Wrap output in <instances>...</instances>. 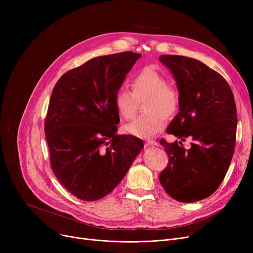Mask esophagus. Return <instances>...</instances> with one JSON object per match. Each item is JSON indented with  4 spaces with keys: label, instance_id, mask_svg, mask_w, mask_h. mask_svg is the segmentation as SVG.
I'll use <instances>...</instances> for the list:
<instances>
[{
    "label": "esophagus",
    "instance_id": "1",
    "mask_svg": "<svg viewBox=\"0 0 253 253\" xmlns=\"http://www.w3.org/2000/svg\"><path fill=\"white\" fill-rule=\"evenodd\" d=\"M147 143H148L149 145H157V144H158V142H157L156 140H154V139H149V140H147Z\"/></svg>",
    "mask_w": 253,
    "mask_h": 253
}]
</instances>
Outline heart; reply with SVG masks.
Listing matches in <instances>:
<instances>
[{"label":"heart","mask_w":253,"mask_h":253,"mask_svg":"<svg viewBox=\"0 0 253 253\" xmlns=\"http://www.w3.org/2000/svg\"><path fill=\"white\" fill-rule=\"evenodd\" d=\"M132 91L120 88L115 94L116 109L126 120L136 112L137 100H144L143 109L147 113L136 117L126 125L128 133L149 138L164 129L167 115L175 114L179 106L178 91L168 84L162 74L153 68L143 69L131 82Z\"/></svg>","instance_id":"obj_1"}]
</instances>
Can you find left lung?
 Returning <instances> with one entry per match:
<instances>
[{
	"instance_id": "obj_1",
	"label": "left lung",
	"mask_w": 253,
	"mask_h": 253,
	"mask_svg": "<svg viewBox=\"0 0 253 253\" xmlns=\"http://www.w3.org/2000/svg\"><path fill=\"white\" fill-rule=\"evenodd\" d=\"M173 74L179 91V113L167 128L182 141L161 139L169 161L159 180L176 201L192 203L213 194L232 161L237 131L233 92L224 78L203 62L179 55L159 57Z\"/></svg>"
}]
</instances>
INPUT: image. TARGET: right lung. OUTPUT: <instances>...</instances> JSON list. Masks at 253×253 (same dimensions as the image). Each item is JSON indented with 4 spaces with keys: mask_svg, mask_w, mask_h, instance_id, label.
I'll use <instances>...</instances> for the list:
<instances>
[{
    "mask_svg": "<svg viewBox=\"0 0 253 253\" xmlns=\"http://www.w3.org/2000/svg\"><path fill=\"white\" fill-rule=\"evenodd\" d=\"M141 55L131 51L92 58L53 88L45 120L52 171L72 195L95 201L110 194L143 148L118 135L115 94Z\"/></svg>",
    "mask_w": 253,
    "mask_h": 253,
    "instance_id": "obj_1",
    "label": "right lung"
}]
</instances>
